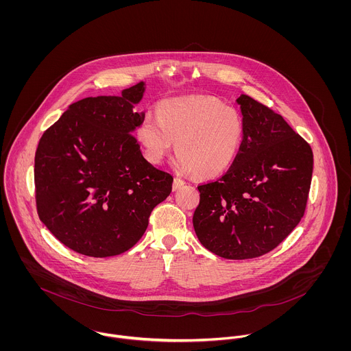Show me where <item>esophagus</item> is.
<instances>
[{
	"instance_id": "obj_1",
	"label": "esophagus",
	"mask_w": 351,
	"mask_h": 351,
	"mask_svg": "<svg viewBox=\"0 0 351 351\" xmlns=\"http://www.w3.org/2000/svg\"><path fill=\"white\" fill-rule=\"evenodd\" d=\"M184 181L181 180V178H178V177H176L174 178V181H173V191H178L180 188H182L184 186Z\"/></svg>"
}]
</instances>
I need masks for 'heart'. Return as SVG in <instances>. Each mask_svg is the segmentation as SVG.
I'll list each match as a JSON object with an SVG mask.
<instances>
[{"mask_svg":"<svg viewBox=\"0 0 351 351\" xmlns=\"http://www.w3.org/2000/svg\"><path fill=\"white\" fill-rule=\"evenodd\" d=\"M156 116H146L136 138L151 163H160L174 142L181 173L204 177L223 173L235 159L243 141L239 110L213 97L192 96L160 101Z\"/></svg>","mask_w":351,"mask_h":351,"instance_id":"1","label":"heart"}]
</instances>
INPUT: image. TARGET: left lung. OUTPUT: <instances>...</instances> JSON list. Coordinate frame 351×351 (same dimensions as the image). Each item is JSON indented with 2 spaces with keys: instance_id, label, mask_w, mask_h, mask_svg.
I'll use <instances>...</instances> for the list:
<instances>
[{
  "instance_id": "obj_1",
  "label": "left lung",
  "mask_w": 351,
  "mask_h": 351,
  "mask_svg": "<svg viewBox=\"0 0 351 351\" xmlns=\"http://www.w3.org/2000/svg\"><path fill=\"white\" fill-rule=\"evenodd\" d=\"M243 141L230 169L197 186L193 227L201 245L227 259L276 249L300 223L311 188L309 143L269 106L242 95Z\"/></svg>"
}]
</instances>
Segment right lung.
Wrapping results in <instances>:
<instances>
[{"label":"right lung","instance_id":"add662e5","mask_svg":"<svg viewBox=\"0 0 351 351\" xmlns=\"http://www.w3.org/2000/svg\"><path fill=\"white\" fill-rule=\"evenodd\" d=\"M141 81L121 97L77 101L45 131L35 154L39 219L66 247L105 258L143 237L152 209L171 192L173 176L145 159L132 135Z\"/></svg>","mask_w":351,"mask_h":351}]
</instances>
